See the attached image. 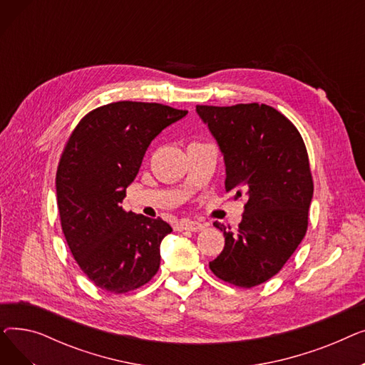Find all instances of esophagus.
<instances>
[{"instance_id":"34e87169","label":"esophagus","mask_w":365,"mask_h":365,"mask_svg":"<svg viewBox=\"0 0 365 365\" xmlns=\"http://www.w3.org/2000/svg\"><path fill=\"white\" fill-rule=\"evenodd\" d=\"M205 227H207V223L198 222V220H183L178 225L179 231H192V232H200Z\"/></svg>"}]
</instances>
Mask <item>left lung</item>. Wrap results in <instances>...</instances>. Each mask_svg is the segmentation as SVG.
Here are the masks:
<instances>
[{"label": "left lung", "instance_id": "left-lung-1", "mask_svg": "<svg viewBox=\"0 0 365 365\" xmlns=\"http://www.w3.org/2000/svg\"><path fill=\"white\" fill-rule=\"evenodd\" d=\"M225 160L226 192L245 197L238 229L225 235L212 272L250 289L277 275L308 229L314 182L308 150L293 123L267 105H197Z\"/></svg>", "mask_w": 365, "mask_h": 365}]
</instances>
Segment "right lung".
Instances as JSON below:
<instances>
[{"label": "right lung", "instance_id": "obj_1", "mask_svg": "<svg viewBox=\"0 0 365 365\" xmlns=\"http://www.w3.org/2000/svg\"><path fill=\"white\" fill-rule=\"evenodd\" d=\"M186 113L161 103H109L88 112L63 149L56 173L62 231L81 271L105 292L136 290L158 272L171 226L121 202L150 142Z\"/></svg>", "mask_w": 365, "mask_h": 365}]
</instances>
